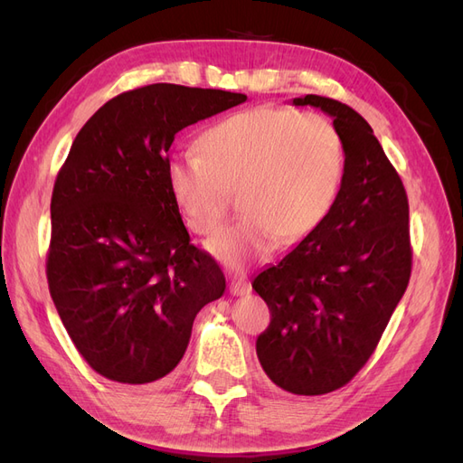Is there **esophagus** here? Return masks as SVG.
<instances>
[{
  "instance_id": "esophagus-1",
  "label": "esophagus",
  "mask_w": 463,
  "mask_h": 463,
  "mask_svg": "<svg viewBox=\"0 0 463 463\" xmlns=\"http://www.w3.org/2000/svg\"><path fill=\"white\" fill-rule=\"evenodd\" d=\"M230 293L232 296H249L250 286L245 282V279H233L230 284Z\"/></svg>"
}]
</instances>
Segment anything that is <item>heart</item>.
I'll list each match as a JSON object with an SVG mask.
<instances>
[{"label":"heart","mask_w":463,"mask_h":463,"mask_svg":"<svg viewBox=\"0 0 463 463\" xmlns=\"http://www.w3.org/2000/svg\"><path fill=\"white\" fill-rule=\"evenodd\" d=\"M199 150L167 162V187L199 235L220 230L230 193L240 191L245 218L206 243L233 269L269 257L279 241H303L338 201L344 143L332 121L318 114L274 106L245 109L210 128Z\"/></svg>","instance_id":"obj_1"}]
</instances>
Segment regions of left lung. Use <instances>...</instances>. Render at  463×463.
Listing matches in <instances>:
<instances>
[{
  "label": "left lung",
  "mask_w": 463,
  "mask_h": 463,
  "mask_svg": "<svg viewBox=\"0 0 463 463\" xmlns=\"http://www.w3.org/2000/svg\"><path fill=\"white\" fill-rule=\"evenodd\" d=\"M293 106L325 111L338 129L345 170L322 226L255 276L270 309L257 355L291 394H328L365 365L411 274L410 206L371 125L349 106L307 94Z\"/></svg>",
  "instance_id": "left-lung-1"
}]
</instances>
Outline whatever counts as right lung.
Returning a JSON list of instances; mask_svg holds the SVG:
<instances>
[{
    "label": "right lung",
    "instance_id": "1",
    "mask_svg": "<svg viewBox=\"0 0 463 463\" xmlns=\"http://www.w3.org/2000/svg\"><path fill=\"white\" fill-rule=\"evenodd\" d=\"M245 94L158 82L111 98L85 123L52 194L48 284L79 354L109 381L148 384L184 359L193 320L226 289L191 245L165 181L187 125Z\"/></svg>",
    "mask_w": 463,
    "mask_h": 463
}]
</instances>
